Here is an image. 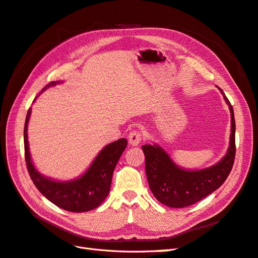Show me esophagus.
<instances>
[{
  "instance_id": "1",
  "label": "esophagus",
  "mask_w": 258,
  "mask_h": 258,
  "mask_svg": "<svg viewBox=\"0 0 258 258\" xmlns=\"http://www.w3.org/2000/svg\"><path fill=\"white\" fill-rule=\"evenodd\" d=\"M128 140H129V144L132 146H138L141 142L142 140V136H141V132L138 131V130H134L131 131L129 136H128Z\"/></svg>"
}]
</instances>
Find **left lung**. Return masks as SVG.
Instances as JSON below:
<instances>
[{"mask_svg": "<svg viewBox=\"0 0 258 258\" xmlns=\"http://www.w3.org/2000/svg\"><path fill=\"white\" fill-rule=\"evenodd\" d=\"M218 89L229 107L231 117L229 146L220 161L204 169H185L177 166L160 145L154 143L142 146L148 185L155 198L162 205L184 208L196 204L220 188L230 173L236 154L235 115L225 93Z\"/></svg>", "mask_w": 258, "mask_h": 258, "instance_id": "1", "label": "left lung"}]
</instances>
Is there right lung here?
I'll list each match as a JSON object with an SVG mask.
<instances>
[{"label":"right lung","instance_id":"obj_1","mask_svg":"<svg viewBox=\"0 0 258 258\" xmlns=\"http://www.w3.org/2000/svg\"><path fill=\"white\" fill-rule=\"evenodd\" d=\"M62 83L63 82L57 81L46 85L35 97L34 101L44 90ZM31 111L32 110L30 107L26 118L25 130H23V140H25L28 171L36 188L53 205L70 212H88L90 210L98 208L110 192L114 169L124 148L127 147V140L122 138L105 145L82 175L72 179H67V181L54 179L42 174L36 169L31 158L28 141V123Z\"/></svg>","mask_w":258,"mask_h":258}]
</instances>
